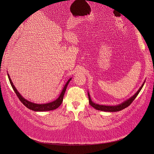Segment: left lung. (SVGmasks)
Masks as SVG:
<instances>
[{"label": "left lung", "mask_w": 154, "mask_h": 154, "mask_svg": "<svg viewBox=\"0 0 154 154\" xmlns=\"http://www.w3.org/2000/svg\"><path fill=\"white\" fill-rule=\"evenodd\" d=\"M145 82V80L143 82V84L140 87V88L138 90V91H137L133 96H132L131 98H129L128 99H127V100L124 101L122 103H121L119 105H117V106H103V105H99V104H97V103H94L92 101L89 92H88V100H89V103L92 107H93L96 110H99L104 111V112H110L120 111V110H122L125 109L126 107H127L128 106H130L131 103L136 98V97L137 96V95L139 94L140 91H141V89H142L143 85H144Z\"/></svg>", "instance_id": "1"}]
</instances>
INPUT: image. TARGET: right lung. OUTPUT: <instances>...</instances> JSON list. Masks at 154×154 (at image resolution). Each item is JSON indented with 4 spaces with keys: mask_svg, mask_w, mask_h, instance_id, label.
<instances>
[{
    "mask_svg": "<svg viewBox=\"0 0 154 154\" xmlns=\"http://www.w3.org/2000/svg\"><path fill=\"white\" fill-rule=\"evenodd\" d=\"M8 75V77H9V81L10 83L11 84V86L13 88V90L14 91L15 93L16 94V95H17L18 98L19 99V100H20V102L25 106L26 107H27L28 109L32 110H34L35 112H44V111H49V110H52L54 109H56L57 108H58L61 103H62L63 101V95L65 92H66V88L67 87L69 83V82L70 81V80L72 79V78L69 79L68 80V81L66 82V84H65L63 89L59 95V97L56 100H55L54 101H52L51 102L49 103H43V104H38V103H35L33 102H31L27 100H26L25 98H23V97L20 95V94L18 92V91L17 90V88H16L14 86V85L13 84L12 82V80L9 75V74H7Z\"/></svg>",
    "mask_w": 154,
    "mask_h": 154,
    "instance_id": "right-lung-1",
    "label": "right lung"
}]
</instances>
